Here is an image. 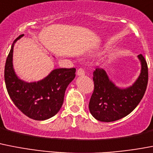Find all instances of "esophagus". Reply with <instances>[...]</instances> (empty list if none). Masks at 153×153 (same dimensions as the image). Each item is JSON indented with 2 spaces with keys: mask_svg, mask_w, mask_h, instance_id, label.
Here are the masks:
<instances>
[{
  "mask_svg": "<svg viewBox=\"0 0 153 153\" xmlns=\"http://www.w3.org/2000/svg\"><path fill=\"white\" fill-rule=\"evenodd\" d=\"M76 74H77V76H84L85 75V71H84L83 69H82V68H79V69H78Z\"/></svg>",
  "mask_w": 153,
  "mask_h": 153,
  "instance_id": "esophagus-1",
  "label": "esophagus"
}]
</instances>
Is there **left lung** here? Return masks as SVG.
I'll return each mask as SVG.
<instances>
[{"label":"left lung","mask_w":153,"mask_h":153,"mask_svg":"<svg viewBox=\"0 0 153 153\" xmlns=\"http://www.w3.org/2000/svg\"><path fill=\"white\" fill-rule=\"evenodd\" d=\"M141 73L132 85L126 88L117 87L103 69L94 72V90L89 103V110L94 118L111 122L127 116L139 104L148 84V66L142 54L138 56Z\"/></svg>","instance_id":"1"}]
</instances>
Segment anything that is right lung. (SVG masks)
<instances>
[{"instance_id": "right-lung-1", "label": "right lung", "mask_w": 153, "mask_h": 153, "mask_svg": "<svg viewBox=\"0 0 153 153\" xmlns=\"http://www.w3.org/2000/svg\"><path fill=\"white\" fill-rule=\"evenodd\" d=\"M13 42L4 67V80L7 93L15 106L26 116L37 121L49 119L60 110L66 87L76 76V69H55L44 79L25 82L18 77L13 67Z\"/></svg>"}]
</instances>
